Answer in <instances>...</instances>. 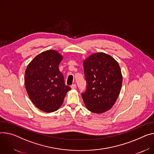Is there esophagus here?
Returning a JSON list of instances; mask_svg holds the SVG:
<instances>
[{"label":"esophagus","mask_w":154,"mask_h":154,"mask_svg":"<svg viewBox=\"0 0 154 154\" xmlns=\"http://www.w3.org/2000/svg\"><path fill=\"white\" fill-rule=\"evenodd\" d=\"M76 85L75 84H73L72 85H71V89H72V90H74V89H75L76 88Z\"/></svg>","instance_id":"34e87169"}]
</instances>
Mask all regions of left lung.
Returning a JSON list of instances; mask_svg holds the SVG:
<instances>
[{
  "instance_id": "obj_1",
  "label": "left lung",
  "mask_w": 154,
  "mask_h": 154,
  "mask_svg": "<svg viewBox=\"0 0 154 154\" xmlns=\"http://www.w3.org/2000/svg\"><path fill=\"white\" fill-rule=\"evenodd\" d=\"M87 90L82 94L88 110L102 114L110 110L120 94L123 77L118 62L110 55L97 52L83 62Z\"/></svg>"
}]
</instances>
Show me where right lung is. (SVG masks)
Segmentation results:
<instances>
[{
    "instance_id": "right-lung-1",
    "label": "right lung",
    "mask_w": 154,
    "mask_h": 154,
    "mask_svg": "<svg viewBox=\"0 0 154 154\" xmlns=\"http://www.w3.org/2000/svg\"><path fill=\"white\" fill-rule=\"evenodd\" d=\"M63 56L58 51L42 52L27 65L24 83L32 103L40 110L52 112L62 105L71 88L64 84L59 64Z\"/></svg>"
}]
</instances>
